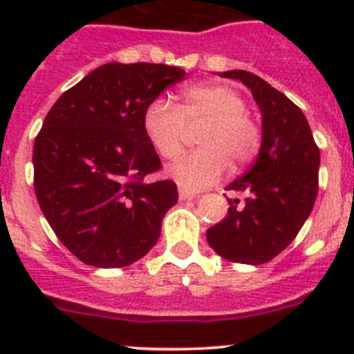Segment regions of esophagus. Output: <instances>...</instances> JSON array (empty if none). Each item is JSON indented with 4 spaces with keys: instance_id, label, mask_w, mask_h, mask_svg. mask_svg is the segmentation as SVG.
I'll list each match as a JSON object with an SVG mask.
<instances>
[{
    "instance_id": "1",
    "label": "esophagus",
    "mask_w": 354,
    "mask_h": 354,
    "mask_svg": "<svg viewBox=\"0 0 354 354\" xmlns=\"http://www.w3.org/2000/svg\"><path fill=\"white\" fill-rule=\"evenodd\" d=\"M196 196H198V193L196 192L186 189V187H179V198L180 200H192V198H196Z\"/></svg>"
}]
</instances>
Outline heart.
<instances>
[{
    "instance_id": "obj_1",
    "label": "heart",
    "mask_w": 354,
    "mask_h": 354,
    "mask_svg": "<svg viewBox=\"0 0 354 354\" xmlns=\"http://www.w3.org/2000/svg\"><path fill=\"white\" fill-rule=\"evenodd\" d=\"M245 108L243 95L228 84H193L183 92L180 106L165 97L150 101L143 113V131L161 158L175 159L183 152L186 126L205 122L196 138L202 149L170 168L183 187L204 189L223 177L230 161L243 167L259 152L261 129Z\"/></svg>"
}]
</instances>
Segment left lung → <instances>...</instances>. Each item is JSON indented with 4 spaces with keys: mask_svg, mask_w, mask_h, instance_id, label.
<instances>
[{
    "mask_svg": "<svg viewBox=\"0 0 354 354\" xmlns=\"http://www.w3.org/2000/svg\"><path fill=\"white\" fill-rule=\"evenodd\" d=\"M250 88L262 115L259 156L227 189L245 193L228 198L227 216L207 230V243L220 257L239 264H264L298 236L314 207L319 186V149L301 109L246 71L221 72Z\"/></svg>",
    "mask_w": 354,
    "mask_h": 354,
    "instance_id": "1",
    "label": "left lung"
}]
</instances>
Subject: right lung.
Masks as SVG:
<instances>
[{
  "instance_id": "obj_1",
  "label": "right lung",
  "mask_w": 354,
  "mask_h": 354,
  "mask_svg": "<svg viewBox=\"0 0 354 354\" xmlns=\"http://www.w3.org/2000/svg\"><path fill=\"white\" fill-rule=\"evenodd\" d=\"M184 74L162 64L111 62L49 109L33 145L35 195L58 239L84 264L124 268L158 243L162 216L179 195L171 180H145L161 159L143 113Z\"/></svg>"
}]
</instances>
